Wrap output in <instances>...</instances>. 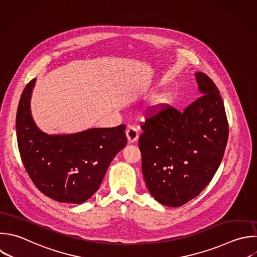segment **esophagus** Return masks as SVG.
I'll return each mask as SVG.
<instances>
[{
  "label": "esophagus",
  "instance_id": "esophagus-1",
  "mask_svg": "<svg viewBox=\"0 0 257 257\" xmlns=\"http://www.w3.org/2000/svg\"><path fill=\"white\" fill-rule=\"evenodd\" d=\"M126 137H127V141L130 144L135 143L138 141L139 139V132L136 127L134 126H130L126 131Z\"/></svg>",
  "mask_w": 257,
  "mask_h": 257
}]
</instances>
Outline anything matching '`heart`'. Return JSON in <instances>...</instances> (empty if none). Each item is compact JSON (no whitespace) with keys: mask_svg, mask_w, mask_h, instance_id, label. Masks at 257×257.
<instances>
[{"mask_svg":"<svg viewBox=\"0 0 257 257\" xmlns=\"http://www.w3.org/2000/svg\"><path fill=\"white\" fill-rule=\"evenodd\" d=\"M170 102V94L167 92L154 96L149 105V114L154 115L162 111Z\"/></svg>","mask_w":257,"mask_h":257,"instance_id":"b5f03b06","label":"heart"}]
</instances>
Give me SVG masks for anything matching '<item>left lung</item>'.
<instances>
[{
    "instance_id": "obj_1",
    "label": "left lung",
    "mask_w": 257,
    "mask_h": 257,
    "mask_svg": "<svg viewBox=\"0 0 257 257\" xmlns=\"http://www.w3.org/2000/svg\"><path fill=\"white\" fill-rule=\"evenodd\" d=\"M201 96L183 111L167 105L146 118L139 139L148 190L161 204L180 207L211 182L224 156L228 121L217 86L195 73Z\"/></svg>"
}]
</instances>
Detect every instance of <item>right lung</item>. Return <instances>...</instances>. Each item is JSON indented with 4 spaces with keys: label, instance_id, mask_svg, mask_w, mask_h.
I'll return each instance as SVG.
<instances>
[{
    "label": "right lung",
    "instance_id": "right-lung-1",
    "mask_svg": "<svg viewBox=\"0 0 257 257\" xmlns=\"http://www.w3.org/2000/svg\"><path fill=\"white\" fill-rule=\"evenodd\" d=\"M34 84L32 79L24 88L16 116L22 162L43 194L61 203L81 204L98 190L110 162L125 147V125L47 135L32 118L30 98Z\"/></svg>",
    "mask_w": 257,
    "mask_h": 257
}]
</instances>
